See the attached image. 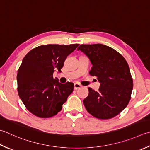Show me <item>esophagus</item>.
Masks as SVG:
<instances>
[{"instance_id": "obj_1", "label": "esophagus", "mask_w": 150, "mask_h": 150, "mask_svg": "<svg viewBox=\"0 0 150 150\" xmlns=\"http://www.w3.org/2000/svg\"><path fill=\"white\" fill-rule=\"evenodd\" d=\"M82 86L81 85L79 84V83H74V88L75 89V90H77V89H79V88H80Z\"/></svg>"}]
</instances>
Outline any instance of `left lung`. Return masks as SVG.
I'll return each instance as SVG.
<instances>
[{
  "label": "left lung",
  "instance_id": "8db88e82",
  "mask_svg": "<svg viewBox=\"0 0 150 150\" xmlns=\"http://www.w3.org/2000/svg\"><path fill=\"white\" fill-rule=\"evenodd\" d=\"M92 64L89 73L100 83L98 92L88 88L89 94L83 103L91 115L98 119L112 118L127 107L131 99L133 83L129 67L116 50L102 44L81 45Z\"/></svg>",
  "mask_w": 150,
  "mask_h": 150
}]
</instances>
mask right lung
I'll use <instances>...</instances> for the list:
<instances>
[{"instance_id": "1", "label": "right lung", "mask_w": 150, "mask_h": 150, "mask_svg": "<svg viewBox=\"0 0 150 150\" xmlns=\"http://www.w3.org/2000/svg\"><path fill=\"white\" fill-rule=\"evenodd\" d=\"M79 44L44 45L33 49L23 59L17 75V90L26 108L34 115L51 118L62 110L74 84H61L53 78L61 72L66 57Z\"/></svg>"}]
</instances>
